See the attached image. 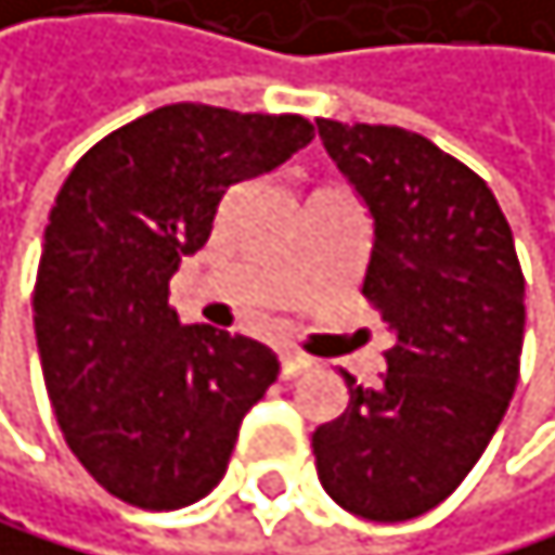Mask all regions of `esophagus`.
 Here are the masks:
<instances>
[{
	"label": "esophagus",
	"instance_id": "34e87169",
	"mask_svg": "<svg viewBox=\"0 0 555 555\" xmlns=\"http://www.w3.org/2000/svg\"><path fill=\"white\" fill-rule=\"evenodd\" d=\"M280 362H283V376H286V379L300 376V373L310 370V365H314V359L304 356V352H293V348H283V352H280Z\"/></svg>",
	"mask_w": 555,
	"mask_h": 555
}]
</instances>
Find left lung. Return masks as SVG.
I'll return each mask as SVG.
<instances>
[{"instance_id":"obj_1","label":"left lung","mask_w":555,"mask_h":555,"mask_svg":"<svg viewBox=\"0 0 555 555\" xmlns=\"http://www.w3.org/2000/svg\"><path fill=\"white\" fill-rule=\"evenodd\" d=\"M373 220L362 293L393 345L376 387L314 431L321 487L345 512L408 521L477 466L512 404L525 338L515 237L487 182L404 127L318 120Z\"/></svg>"}]
</instances>
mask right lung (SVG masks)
<instances>
[{
  "mask_svg": "<svg viewBox=\"0 0 555 555\" xmlns=\"http://www.w3.org/2000/svg\"><path fill=\"white\" fill-rule=\"evenodd\" d=\"M314 141L304 116L172 103L89 147L51 207L34 286L43 383L68 449L113 498L176 512L228 473L275 352L182 324L168 280L223 193Z\"/></svg>",
  "mask_w": 555,
  "mask_h": 555,
  "instance_id": "right-lung-1",
  "label": "right lung"
}]
</instances>
